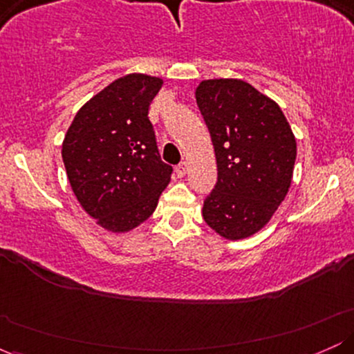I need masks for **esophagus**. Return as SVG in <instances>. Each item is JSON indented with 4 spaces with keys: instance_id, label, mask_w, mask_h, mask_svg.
<instances>
[{
    "instance_id": "34e87169",
    "label": "esophagus",
    "mask_w": 354,
    "mask_h": 354,
    "mask_svg": "<svg viewBox=\"0 0 354 354\" xmlns=\"http://www.w3.org/2000/svg\"><path fill=\"white\" fill-rule=\"evenodd\" d=\"M186 171H188V165H186V161H181V163L176 166V174H178V178L185 176Z\"/></svg>"
}]
</instances>
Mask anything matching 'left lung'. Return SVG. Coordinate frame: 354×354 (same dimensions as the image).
Segmentation results:
<instances>
[{"label":"left lung","mask_w":354,"mask_h":354,"mask_svg":"<svg viewBox=\"0 0 354 354\" xmlns=\"http://www.w3.org/2000/svg\"><path fill=\"white\" fill-rule=\"evenodd\" d=\"M196 103L218 165L203 218L223 238H248L270 221L290 189L295 135L281 108L246 81H203Z\"/></svg>","instance_id":"left-lung-1"}]
</instances>
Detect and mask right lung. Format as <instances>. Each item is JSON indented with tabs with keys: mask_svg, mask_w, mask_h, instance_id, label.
Segmentation results:
<instances>
[{
	"mask_svg": "<svg viewBox=\"0 0 354 354\" xmlns=\"http://www.w3.org/2000/svg\"><path fill=\"white\" fill-rule=\"evenodd\" d=\"M161 84L138 73L118 78L76 113L64 136L61 154L73 193L113 233L151 216L171 180L148 116Z\"/></svg>",
	"mask_w": 354,
	"mask_h": 354,
	"instance_id": "right-lung-1",
	"label": "right lung"
}]
</instances>
